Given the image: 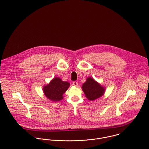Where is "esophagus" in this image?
I'll return each mask as SVG.
<instances>
[{
  "label": "esophagus",
  "instance_id": "esophagus-1",
  "mask_svg": "<svg viewBox=\"0 0 149 149\" xmlns=\"http://www.w3.org/2000/svg\"><path fill=\"white\" fill-rule=\"evenodd\" d=\"M72 84H73L74 86H78V83L77 82L74 81V82H73V83H72Z\"/></svg>",
  "mask_w": 149,
  "mask_h": 149
}]
</instances>
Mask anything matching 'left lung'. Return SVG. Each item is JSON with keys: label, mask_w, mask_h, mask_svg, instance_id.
I'll return each instance as SVG.
<instances>
[{"label": "left lung", "mask_w": 149, "mask_h": 149, "mask_svg": "<svg viewBox=\"0 0 149 149\" xmlns=\"http://www.w3.org/2000/svg\"><path fill=\"white\" fill-rule=\"evenodd\" d=\"M82 88L86 98L90 100H94L102 97L104 92V88L90 77L83 83Z\"/></svg>", "instance_id": "left-lung-1"}]
</instances>
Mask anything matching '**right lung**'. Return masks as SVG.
I'll list each match as a JSON object with an SVG mask.
<instances>
[{
  "label": "right lung",
  "mask_w": 149,
  "mask_h": 149,
  "mask_svg": "<svg viewBox=\"0 0 149 149\" xmlns=\"http://www.w3.org/2000/svg\"><path fill=\"white\" fill-rule=\"evenodd\" d=\"M70 86V83L62 81L59 78H55L49 84L43 87L46 97L52 101H59L63 99V94Z\"/></svg>",
  "instance_id": "right-lung-1"
}]
</instances>
